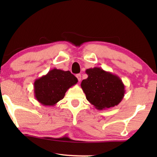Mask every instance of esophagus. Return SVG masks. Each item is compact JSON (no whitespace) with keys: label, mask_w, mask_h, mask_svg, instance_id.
<instances>
[{"label":"esophagus","mask_w":157,"mask_h":157,"mask_svg":"<svg viewBox=\"0 0 157 157\" xmlns=\"http://www.w3.org/2000/svg\"><path fill=\"white\" fill-rule=\"evenodd\" d=\"M76 78H78V81H81V74H76Z\"/></svg>","instance_id":"1"}]
</instances>
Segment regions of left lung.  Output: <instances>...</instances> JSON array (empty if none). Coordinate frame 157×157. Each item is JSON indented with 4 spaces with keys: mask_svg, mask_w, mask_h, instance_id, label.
Returning <instances> with one entry per match:
<instances>
[{
    "mask_svg": "<svg viewBox=\"0 0 157 157\" xmlns=\"http://www.w3.org/2000/svg\"><path fill=\"white\" fill-rule=\"evenodd\" d=\"M88 78L82 81L81 89L86 99L98 110L117 106L123 99L125 86L117 75L99 67L86 70Z\"/></svg>",
    "mask_w": 157,
    "mask_h": 157,
    "instance_id": "left-lung-1",
    "label": "left lung"
}]
</instances>
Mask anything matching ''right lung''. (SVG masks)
<instances>
[{
  "mask_svg": "<svg viewBox=\"0 0 157 157\" xmlns=\"http://www.w3.org/2000/svg\"><path fill=\"white\" fill-rule=\"evenodd\" d=\"M77 82L78 79L69 71L53 68L35 81V97L44 106H54L63 99L67 90Z\"/></svg>",
  "mask_w": 157,
  "mask_h": 157,
  "instance_id": "1",
  "label": "right lung"
}]
</instances>
